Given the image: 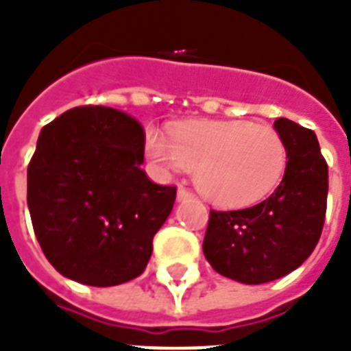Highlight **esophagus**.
Returning a JSON list of instances; mask_svg holds the SVG:
<instances>
[{"label": "esophagus", "instance_id": "esophagus-1", "mask_svg": "<svg viewBox=\"0 0 351 351\" xmlns=\"http://www.w3.org/2000/svg\"><path fill=\"white\" fill-rule=\"evenodd\" d=\"M176 198H178V202H184V200H189V198H193V193H189L187 189H184V187H178Z\"/></svg>", "mask_w": 351, "mask_h": 351}]
</instances>
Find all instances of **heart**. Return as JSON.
<instances>
[{
    "mask_svg": "<svg viewBox=\"0 0 351 351\" xmlns=\"http://www.w3.org/2000/svg\"><path fill=\"white\" fill-rule=\"evenodd\" d=\"M147 158L160 171L195 169L198 191L224 209L266 200L282 182L288 149L275 129L245 120H187L169 136L149 127Z\"/></svg>",
    "mask_w": 351,
    "mask_h": 351,
    "instance_id": "1",
    "label": "heart"
}]
</instances>
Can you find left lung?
Returning <instances> with one entry per match:
<instances>
[{
    "instance_id": "1",
    "label": "left lung",
    "mask_w": 351,
    "mask_h": 351,
    "mask_svg": "<svg viewBox=\"0 0 351 351\" xmlns=\"http://www.w3.org/2000/svg\"><path fill=\"white\" fill-rule=\"evenodd\" d=\"M288 165L275 191L253 208L211 211L204 255L213 269L242 284H264L288 275L321 239L328 198V165L315 132L278 118Z\"/></svg>"
}]
</instances>
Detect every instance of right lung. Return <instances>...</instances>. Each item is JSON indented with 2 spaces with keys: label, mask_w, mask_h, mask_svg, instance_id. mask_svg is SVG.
Instances as JSON below:
<instances>
[{
  "label": "right lung",
  "mask_w": 351,
  "mask_h": 351,
  "mask_svg": "<svg viewBox=\"0 0 351 351\" xmlns=\"http://www.w3.org/2000/svg\"><path fill=\"white\" fill-rule=\"evenodd\" d=\"M143 129L125 112L74 107L41 129L27 169L36 239L58 273L87 286L136 278L176 187L147 178Z\"/></svg>",
  "instance_id": "right-lung-1"
}]
</instances>
